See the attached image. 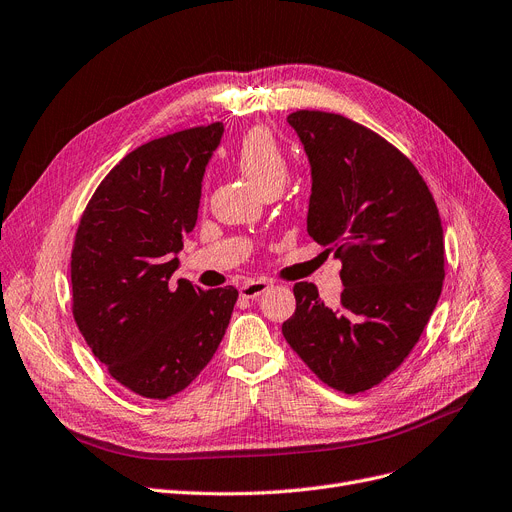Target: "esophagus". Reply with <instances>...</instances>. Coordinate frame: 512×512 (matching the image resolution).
Here are the masks:
<instances>
[{
	"label": "esophagus",
	"mask_w": 512,
	"mask_h": 512,
	"mask_svg": "<svg viewBox=\"0 0 512 512\" xmlns=\"http://www.w3.org/2000/svg\"><path fill=\"white\" fill-rule=\"evenodd\" d=\"M272 284L270 282H265V280H249V282H244L242 286H240V295L244 297V299H257L259 295H263L265 291H268Z\"/></svg>",
	"instance_id": "34e87169"
}]
</instances>
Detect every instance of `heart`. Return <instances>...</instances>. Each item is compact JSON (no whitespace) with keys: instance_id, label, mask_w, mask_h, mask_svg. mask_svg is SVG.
Segmentation results:
<instances>
[{"instance_id":"b5f03b06","label":"heart","mask_w":512,"mask_h":512,"mask_svg":"<svg viewBox=\"0 0 512 512\" xmlns=\"http://www.w3.org/2000/svg\"><path fill=\"white\" fill-rule=\"evenodd\" d=\"M236 163L240 171L263 192L274 184H284L288 161L284 148L268 127H253L236 146Z\"/></svg>"}]
</instances>
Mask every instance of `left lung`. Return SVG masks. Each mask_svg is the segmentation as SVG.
I'll use <instances>...</instances> for the list:
<instances>
[{"label": "left lung", "mask_w": 512, "mask_h": 512, "mask_svg": "<svg viewBox=\"0 0 512 512\" xmlns=\"http://www.w3.org/2000/svg\"><path fill=\"white\" fill-rule=\"evenodd\" d=\"M311 165L307 232L343 261L339 307L297 282L286 343L347 395L385 381L425 330L443 286V228L418 169L379 133L343 115L286 119Z\"/></svg>", "instance_id": "8db88e82"}]
</instances>
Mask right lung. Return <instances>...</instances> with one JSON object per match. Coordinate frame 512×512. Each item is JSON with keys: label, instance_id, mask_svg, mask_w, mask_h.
<instances>
[{"label": "right lung", "instance_id": "1", "mask_svg": "<svg viewBox=\"0 0 512 512\" xmlns=\"http://www.w3.org/2000/svg\"><path fill=\"white\" fill-rule=\"evenodd\" d=\"M224 123L146 142L108 171L71 253L73 318L108 374L148 399L184 391L226 335L238 291L180 278L177 251L196 226L205 167Z\"/></svg>", "mask_w": 512, "mask_h": 512}]
</instances>
